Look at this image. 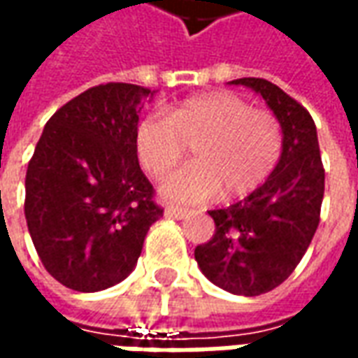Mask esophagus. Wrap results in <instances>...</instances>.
I'll use <instances>...</instances> for the list:
<instances>
[{
	"label": "esophagus",
	"instance_id": "obj_1",
	"mask_svg": "<svg viewBox=\"0 0 358 358\" xmlns=\"http://www.w3.org/2000/svg\"><path fill=\"white\" fill-rule=\"evenodd\" d=\"M164 215L171 218H176V220H182V218H186L189 213L186 209H178V207H169V209L164 210Z\"/></svg>",
	"mask_w": 358,
	"mask_h": 358
}]
</instances>
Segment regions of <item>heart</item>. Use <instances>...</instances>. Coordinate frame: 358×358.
<instances>
[{
	"label": "heart",
	"mask_w": 358,
	"mask_h": 358,
	"mask_svg": "<svg viewBox=\"0 0 358 358\" xmlns=\"http://www.w3.org/2000/svg\"><path fill=\"white\" fill-rule=\"evenodd\" d=\"M141 169L163 178L194 148L195 163L161 184L166 201L197 205L222 192L224 199L253 194L276 169L284 134L270 109L251 107L230 92L197 95L172 109L149 113L134 136Z\"/></svg>",
	"instance_id": "1"
}]
</instances>
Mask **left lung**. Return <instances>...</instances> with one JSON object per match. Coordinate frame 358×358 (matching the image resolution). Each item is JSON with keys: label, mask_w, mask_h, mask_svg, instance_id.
<instances>
[{"label": "left lung", "mask_w": 358, "mask_h": 358, "mask_svg": "<svg viewBox=\"0 0 358 358\" xmlns=\"http://www.w3.org/2000/svg\"><path fill=\"white\" fill-rule=\"evenodd\" d=\"M263 99L282 124L284 148L263 186L226 209L209 210L215 234L195 248V261L226 292L255 297L272 292L305 255L320 222L324 166L308 110L264 78H238Z\"/></svg>", "instance_id": "obj_1"}]
</instances>
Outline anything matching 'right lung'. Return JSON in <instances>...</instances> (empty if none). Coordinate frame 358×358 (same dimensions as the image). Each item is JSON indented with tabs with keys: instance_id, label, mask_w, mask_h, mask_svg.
Returning a JSON list of instances; mask_svg holds the SVG:
<instances>
[{
	"instance_id": "add662e5",
	"label": "right lung",
	"mask_w": 358,
	"mask_h": 358,
	"mask_svg": "<svg viewBox=\"0 0 358 358\" xmlns=\"http://www.w3.org/2000/svg\"><path fill=\"white\" fill-rule=\"evenodd\" d=\"M153 94L124 82L82 92L48 120L28 163V232L45 270L74 292L122 282L163 217L134 145Z\"/></svg>"
}]
</instances>
